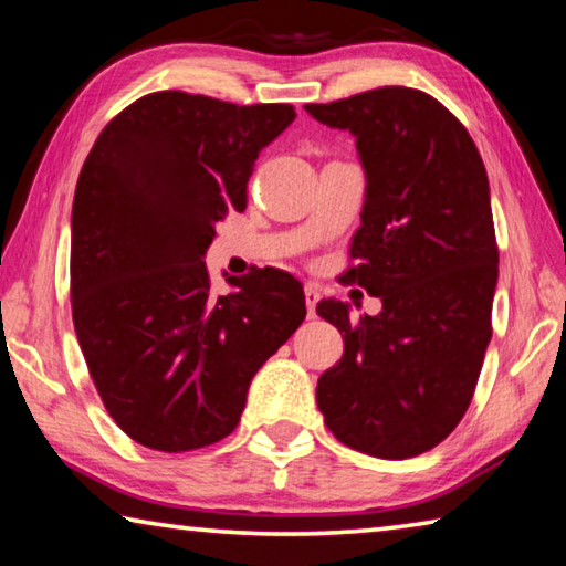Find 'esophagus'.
<instances>
[{
    "mask_svg": "<svg viewBox=\"0 0 566 566\" xmlns=\"http://www.w3.org/2000/svg\"><path fill=\"white\" fill-rule=\"evenodd\" d=\"M304 302H306V314H310V319L317 317V302H319V292L314 290V286H306V290H304Z\"/></svg>",
    "mask_w": 566,
    "mask_h": 566,
    "instance_id": "obj_1",
    "label": "esophagus"
}]
</instances>
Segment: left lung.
<instances>
[{"instance_id":"obj_1","label":"left lung","mask_w":566,"mask_h":566,"mask_svg":"<svg viewBox=\"0 0 566 566\" xmlns=\"http://www.w3.org/2000/svg\"><path fill=\"white\" fill-rule=\"evenodd\" d=\"M357 139L367 175L344 280L381 300L377 317L322 300L344 354L317 385L332 434L357 452L409 459L454 432L472 401L500 274L490 179L444 104L409 87L306 104Z\"/></svg>"}]
</instances>
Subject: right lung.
<instances>
[{
  "mask_svg": "<svg viewBox=\"0 0 566 566\" xmlns=\"http://www.w3.org/2000/svg\"><path fill=\"white\" fill-rule=\"evenodd\" d=\"M292 104L155 92L94 142L72 205V319L104 407L124 434L189 452L234 432L262 364L306 317L282 270L209 292L214 224L247 209L260 151Z\"/></svg>",
  "mask_w": 566,
  "mask_h": 566,
  "instance_id": "add662e5",
  "label": "right lung"
}]
</instances>
